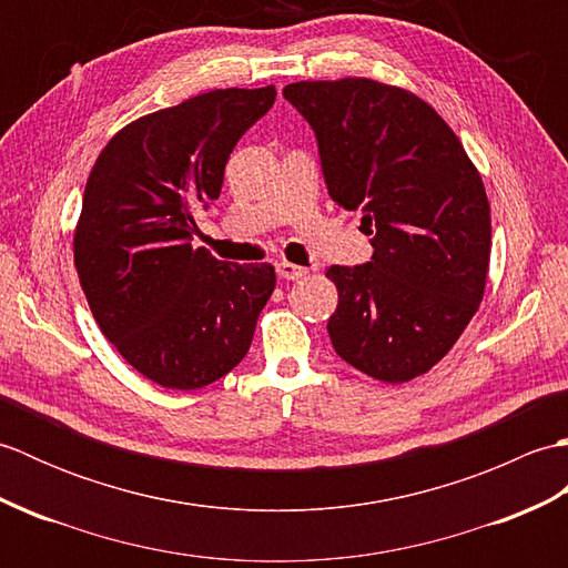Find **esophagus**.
<instances>
[{
	"mask_svg": "<svg viewBox=\"0 0 568 568\" xmlns=\"http://www.w3.org/2000/svg\"><path fill=\"white\" fill-rule=\"evenodd\" d=\"M277 275L283 277V281H297V277L307 275V268H303V265H295V263H277Z\"/></svg>",
	"mask_w": 568,
	"mask_h": 568,
	"instance_id": "34e87169",
	"label": "esophagus"
}]
</instances>
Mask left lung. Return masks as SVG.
Returning <instances> with one entry per match:
<instances>
[{"label":"left lung","instance_id":"left-lung-1","mask_svg":"<svg viewBox=\"0 0 568 568\" xmlns=\"http://www.w3.org/2000/svg\"><path fill=\"white\" fill-rule=\"evenodd\" d=\"M283 98L315 131L332 200L361 212L373 246L368 263L327 268L339 291L334 352L376 381H413L449 354L484 300V180L413 92L344 78L293 82Z\"/></svg>","mask_w":568,"mask_h":568}]
</instances>
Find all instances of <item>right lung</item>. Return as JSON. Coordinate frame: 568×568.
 <instances>
[{
	"label": "right lung",
	"mask_w": 568,
	"mask_h": 568,
	"mask_svg": "<svg viewBox=\"0 0 568 568\" xmlns=\"http://www.w3.org/2000/svg\"><path fill=\"white\" fill-rule=\"evenodd\" d=\"M273 102V84L229 88L141 116L106 143L84 185V297L116 352L163 388H204L239 366L275 287L271 263L192 248V214L220 197L229 153Z\"/></svg>",
	"instance_id": "right-lung-1"
}]
</instances>
